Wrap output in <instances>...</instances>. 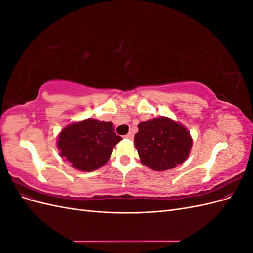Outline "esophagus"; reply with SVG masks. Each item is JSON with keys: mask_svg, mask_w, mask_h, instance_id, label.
I'll return each instance as SVG.
<instances>
[{"mask_svg": "<svg viewBox=\"0 0 253 253\" xmlns=\"http://www.w3.org/2000/svg\"><path fill=\"white\" fill-rule=\"evenodd\" d=\"M125 137H126V139H133V138H134V135H133L131 132H129V133H127Z\"/></svg>", "mask_w": 253, "mask_h": 253, "instance_id": "34e87169", "label": "esophagus"}]
</instances>
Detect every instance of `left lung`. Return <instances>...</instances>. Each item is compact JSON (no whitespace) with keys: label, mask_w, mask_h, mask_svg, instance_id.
<instances>
[{"label":"left lung","mask_w":253,"mask_h":253,"mask_svg":"<svg viewBox=\"0 0 253 253\" xmlns=\"http://www.w3.org/2000/svg\"><path fill=\"white\" fill-rule=\"evenodd\" d=\"M134 141L140 163L154 171H166L183 164L193 145L185 126L164 116L140 122Z\"/></svg>","instance_id":"8db88e82"}]
</instances>
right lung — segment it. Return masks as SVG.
Instances as JSON below:
<instances>
[{
    "label": "right lung",
    "mask_w": 253,
    "mask_h": 253,
    "mask_svg": "<svg viewBox=\"0 0 253 253\" xmlns=\"http://www.w3.org/2000/svg\"><path fill=\"white\" fill-rule=\"evenodd\" d=\"M112 122L93 118L72 122L57 138L59 155L75 169L90 172L109 162L113 149L122 138Z\"/></svg>",
    "instance_id": "obj_1"
}]
</instances>
